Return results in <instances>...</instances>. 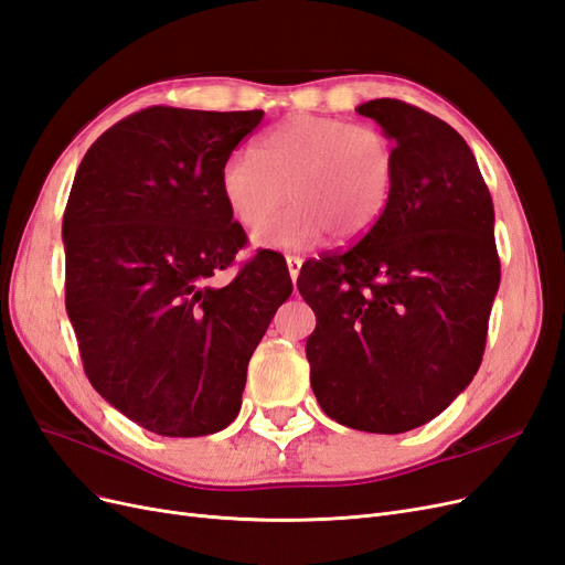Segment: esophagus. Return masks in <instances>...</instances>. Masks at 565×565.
I'll list each match as a JSON object with an SVG mask.
<instances>
[{
  "instance_id": "1",
  "label": "esophagus",
  "mask_w": 565,
  "mask_h": 565,
  "mask_svg": "<svg viewBox=\"0 0 565 565\" xmlns=\"http://www.w3.org/2000/svg\"><path fill=\"white\" fill-rule=\"evenodd\" d=\"M285 262H287V270H289V278H292V282L299 278V270H301V264H303V259L301 256H285Z\"/></svg>"
}]
</instances>
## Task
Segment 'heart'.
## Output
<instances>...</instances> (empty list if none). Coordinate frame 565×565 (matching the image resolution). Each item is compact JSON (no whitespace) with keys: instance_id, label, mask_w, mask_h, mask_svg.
Listing matches in <instances>:
<instances>
[{"instance_id":"heart-1","label":"heart","mask_w":565,"mask_h":565,"mask_svg":"<svg viewBox=\"0 0 565 565\" xmlns=\"http://www.w3.org/2000/svg\"><path fill=\"white\" fill-rule=\"evenodd\" d=\"M391 185L393 150L384 134L309 113L266 131L254 152H233L218 174L231 216L256 233V243L278 249L309 247L328 231L337 241L365 235L380 221ZM287 196L296 204L271 225Z\"/></svg>"}]
</instances>
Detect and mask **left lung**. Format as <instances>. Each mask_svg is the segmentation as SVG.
<instances>
[{
  "mask_svg": "<svg viewBox=\"0 0 565 565\" xmlns=\"http://www.w3.org/2000/svg\"><path fill=\"white\" fill-rule=\"evenodd\" d=\"M393 141L386 207L358 245L301 266L316 313L311 386L330 419L403 434L438 417L483 361L500 287L494 210L467 141L396 98L355 108Z\"/></svg>",
  "mask_w": 565,
  "mask_h": 565,
  "instance_id": "obj_1",
  "label": "left lung"
}]
</instances>
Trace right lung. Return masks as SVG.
I'll return each mask as SVG.
<instances>
[{"instance_id": "obj_1", "label": "right lung", "mask_w": 565, "mask_h": 565, "mask_svg": "<svg viewBox=\"0 0 565 565\" xmlns=\"http://www.w3.org/2000/svg\"><path fill=\"white\" fill-rule=\"evenodd\" d=\"M264 110L152 106L100 134L63 214L65 309L92 386L143 429L216 434L243 405L249 358L292 280L262 249L212 285L247 235L221 167Z\"/></svg>"}]
</instances>
